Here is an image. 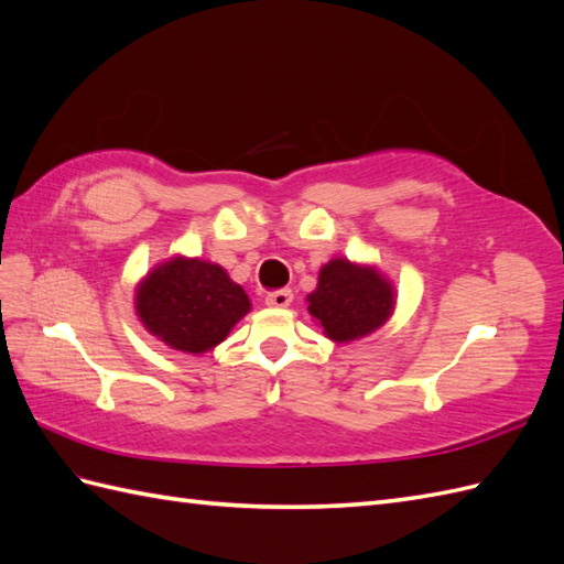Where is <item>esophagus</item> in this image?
Returning <instances> with one entry per match:
<instances>
[{
  "label": "esophagus",
  "instance_id": "esophagus-1",
  "mask_svg": "<svg viewBox=\"0 0 564 564\" xmlns=\"http://www.w3.org/2000/svg\"><path fill=\"white\" fill-rule=\"evenodd\" d=\"M293 302V291L291 288H285V291H276V293H269L267 295V305L269 307H276V310H283Z\"/></svg>",
  "mask_w": 564,
  "mask_h": 564
}]
</instances>
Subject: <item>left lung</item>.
Here are the masks:
<instances>
[{"mask_svg":"<svg viewBox=\"0 0 564 564\" xmlns=\"http://www.w3.org/2000/svg\"><path fill=\"white\" fill-rule=\"evenodd\" d=\"M395 310V285L373 264L334 257L307 295V312L334 343H352L379 330Z\"/></svg>","mask_w":564,"mask_h":564,"instance_id":"8db88e82","label":"left lung"}]
</instances>
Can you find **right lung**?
I'll list each match as a JSON object with an SVG mask.
<instances>
[{
  "label": "right lung",
  "instance_id": "right-lung-1",
  "mask_svg": "<svg viewBox=\"0 0 564 564\" xmlns=\"http://www.w3.org/2000/svg\"><path fill=\"white\" fill-rule=\"evenodd\" d=\"M250 310L242 285L199 257H169L135 285L140 324L171 350L187 355L214 350Z\"/></svg>",
  "mask_w": 564,
  "mask_h": 564
}]
</instances>
